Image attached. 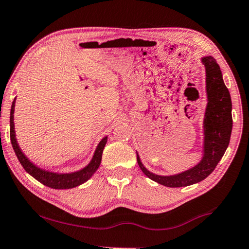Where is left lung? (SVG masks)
<instances>
[{"label":"left lung","instance_id":"1","mask_svg":"<svg viewBox=\"0 0 249 249\" xmlns=\"http://www.w3.org/2000/svg\"><path fill=\"white\" fill-rule=\"evenodd\" d=\"M206 70L207 106L204 117V155L194 167L176 175L160 176L151 173L142 164L137 154V163L142 172L160 185L167 187H184L196 184L212 174L228 147L232 128L231 100L223 81L222 71L214 57L202 58Z\"/></svg>","mask_w":249,"mask_h":249}]
</instances>
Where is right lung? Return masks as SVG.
Masks as SVG:
<instances>
[{
    "label": "right lung",
    "instance_id": "1",
    "mask_svg": "<svg viewBox=\"0 0 249 249\" xmlns=\"http://www.w3.org/2000/svg\"><path fill=\"white\" fill-rule=\"evenodd\" d=\"M14 107H15V100L12 104L11 107V114H10V137H11V143L13 146V149L15 154H17L19 163L23 166V168L29 173L31 176H33L35 179L38 180L39 183H42L45 186H49L51 188L55 189H69L76 187L78 185L85 183L86 180H89L92 175L97 171V168L100 167L101 160H102V154H103V149L105 147L106 142H107V136L104 137L100 143H98L97 147L94 153L92 160L89 161L88 166L82 168L81 171L74 172V173H66V174H58V173H53L45 171L37 167L36 165H34L32 161L24 155V153L21 151L19 146L18 144L17 137H15V131H14Z\"/></svg>",
    "mask_w": 249,
    "mask_h": 249
}]
</instances>
